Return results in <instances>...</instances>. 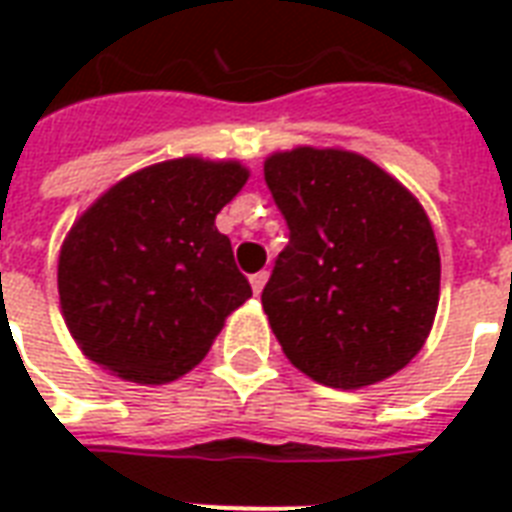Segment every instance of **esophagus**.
Wrapping results in <instances>:
<instances>
[{
	"mask_svg": "<svg viewBox=\"0 0 512 512\" xmlns=\"http://www.w3.org/2000/svg\"><path fill=\"white\" fill-rule=\"evenodd\" d=\"M265 281H268V271L252 273V276H249V284H252V292H255V295H260V292H263Z\"/></svg>",
	"mask_w": 512,
	"mask_h": 512,
	"instance_id": "1",
	"label": "esophagus"
}]
</instances>
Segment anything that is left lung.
I'll return each mask as SVG.
<instances>
[{
	"label": "left lung",
	"instance_id": "1",
	"mask_svg": "<svg viewBox=\"0 0 512 512\" xmlns=\"http://www.w3.org/2000/svg\"><path fill=\"white\" fill-rule=\"evenodd\" d=\"M263 172L289 225L263 289L284 356L342 390L401 372L428 340L441 295L436 233L417 196L342 148L276 151Z\"/></svg>",
	"mask_w": 512,
	"mask_h": 512
}]
</instances>
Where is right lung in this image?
<instances>
[{"label": "right lung", "mask_w": 512, "mask_h": 512, "mask_svg": "<svg viewBox=\"0 0 512 512\" xmlns=\"http://www.w3.org/2000/svg\"><path fill=\"white\" fill-rule=\"evenodd\" d=\"M247 180L241 162L183 156L122 177L76 217L58 295L84 356L138 385L177 380L207 356L252 297L215 225Z\"/></svg>", "instance_id": "add662e5"}]
</instances>
